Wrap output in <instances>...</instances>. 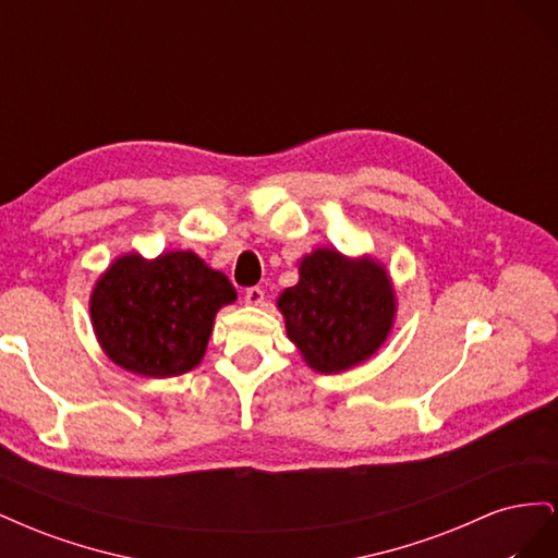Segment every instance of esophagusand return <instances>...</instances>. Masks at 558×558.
<instances>
[{
	"label": "esophagus",
	"instance_id": "esophagus-1",
	"mask_svg": "<svg viewBox=\"0 0 558 558\" xmlns=\"http://www.w3.org/2000/svg\"><path fill=\"white\" fill-rule=\"evenodd\" d=\"M244 300H246V305H251V307H258V305H263L265 291H263V289H258V286H251V289H246V291H244Z\"/></svg>",
	"mask_w": 558,
	"mask_h": 558
}]
</instances>
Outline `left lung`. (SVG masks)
Segmentation results:
<instances>
[{"instance_id":"8db88e82","label":"left lung","mask_w":558,"mask_h":558,"mask_svg":"<svg viewBox=\"0 0 558 558\" xmlns=\"http://www.w3.org/2000/svg\"><path fill=\"white\" fill-rule=\"evenodd\" d=\"M298 283L277 298L286 335L320 375L365 363L391 335L398 302L391 275L373 256L316 248L298 263Z\"/></svg>"}]
</instances>
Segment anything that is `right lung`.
I'll use <instances>...</instances> for the list:
<instances>
[{
	"instance_id": "obj_1",
	"label": "right lung",
	"mask_w": 558,
	"mask_h": 558,
	"mask_svg": "<svg viewBox=\"0 0 558 558\" xmlns=\"http://www.w3.org/2000/svg\"><path fill=\"white\" fill-rule=\"evenodd\" d=\"M238 291L193 251L144 258L118 256L90 293V320L111 363L132 375L165 379L205 359L216 312Z\"/></svg>"
}]
</instances>
